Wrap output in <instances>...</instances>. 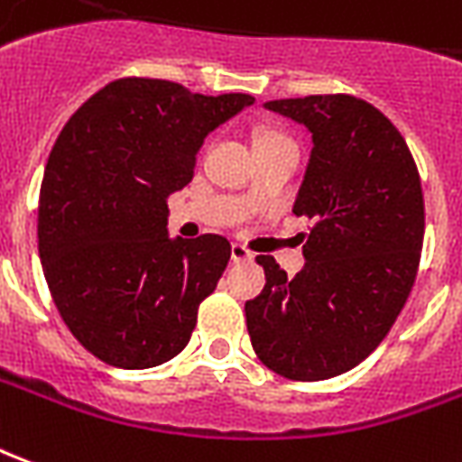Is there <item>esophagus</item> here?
<instances>
[{
	"mask_svg": "<svg viewBox=\"0 0 462 462\" xmlns=\"http://www.w3.org/2000/svg\"><path fill=\"white\" fill-rule=\"evenodd\" d=\"M231 258H234L236 263H246V261L254 258V251L244 246V244H231Z\"/></svg>",
	"mask_w": 462,
	"mask_h": 462,
	"instance_id": "obj_1",
	"label": "esophagus"
}]
</instances>
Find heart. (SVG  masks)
Segmentation results:
<instances>
[{
    "label": "heart",
    "mask_w": 462,
    "mask_h": 462,
    "mask_svg": "<svg viewBox=\"0 0 462 462\" xmlns=\"http://www.w3.org/2000/svg\"><path fill=\"white\" fill-rule=\"evenodd\" d=\"M273 142H291V136H286L283 132H261L258 134L256 146H261V143H273Z\"/></svg>",
    "instance_id": "b5f03b06"
}]
</instances>
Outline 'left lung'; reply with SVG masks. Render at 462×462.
<instances>
[{
    "instance_id": "1",
    "label": "left lung",
    "mask_w": 462,
    "mask_h": 462,
    "mask_svg": "<svg viewBox=\"0 0 462 462\" xmlns=\"http://www.w3.org/2000/svg\"><path fill=\"white\" fill-rule=\"evenodd\" d=\"M303 124L313 149L293 214L306 268L258 256L266 286L246 300L258 361L289 381H326L365 361L411 296L425 234L420 173L388 116L351 94L268 101Z\"/></svg>"
}]
</instances>
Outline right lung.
<instances>
[{
    "mask_svg": "<svg viewBox=\"0 0 462 462\" xmlns=\"http://www.w3.org/2000/svg\"><path fill=\"white\" fill-rule=\"evenodd\" d=\"M248 104L251 94L124 77L64 124L39 191V258L59 316L99 361L142 371L191 341L231 244L171 241L166 196L191 181L206 134Z\"/></svg>",
    "mask_w": 462,
    "mask_h": 462,
    "instance_id": "1",
    "label": "right lung"
}]
</instances>
